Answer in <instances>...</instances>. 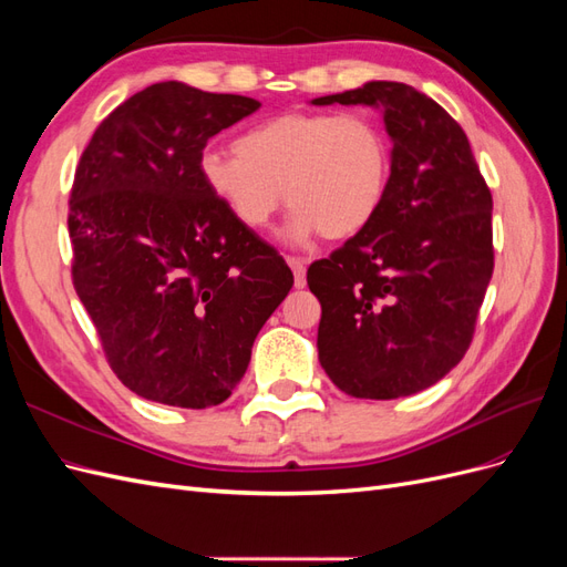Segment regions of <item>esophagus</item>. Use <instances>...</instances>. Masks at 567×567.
<instances>
[{
  "label": "esophagus",
  "mask_w": 567,
  "mask_h": 567,
  "mask_svg": "<svg viewBox=\"0 0 567 567\" xmlns=\"http://www.w3.org/2000/svg\"><path fill=\"white\" fill-rule=\"evenodd\" d=\"M286 262H288V267H290V269H293L296 288H305V284H307V279H305V274H307V262L302 260V257H286Z\"/></svg>",
  "instance_id": "obj_1"
}]
</instances>
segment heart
Listing matches in <instances>:
<instances>
[{
    "instance_id": "1",
    "label": "heart",
    "mask_w": 567,
    "mask_h": 567,
    "mask_svg": "<svg viewBox=\"0 0 567 567\" xmlns=\"http://www.w3.org/2000/svg\"><path fill=\"white\" fill-rule=\"evenodd\" d=\"M390 144L362 113H281L250 127L234 151H205L198 173L205 188L238 225L260 231L284 200L286 227L302 246L323 234L350 238L383 208L390 184Z\"/></svg>"
}]
</instances>
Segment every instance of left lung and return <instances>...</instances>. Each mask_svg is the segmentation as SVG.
<instances>
[{
	"label": "left lung",
	"instance_id": "left-lung-1",
	"mask_svg": "<svg viewBox=\"0 0 567 567\" xmlns=\"http://www.w3.org/2000/svg\"><path fill=\"white\" fill-rule=\"evenodd\" d=\"M381 111L390 184L371 225L307 269L321 302L319 364L350 398L398 400L466 354L494 269L492 194L468 136L402 82L312 99Z\"/></svg>",
	"mask_w": 567,
	"mask_h": 567
}]
</instances>
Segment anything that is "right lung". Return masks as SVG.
Masks as SVG:
<instances>
[{
    "mask_svg": "<svg viewBox=\"0 0 567 567\" xmlns=\"http://www.w3.org/2000/svg\"><path fill=\"white\" fill-rule=\"evenodd\" d=\"M262 104L158 82L92 136L71 194L73 284L115 375L144 400L225 402L293 271L241 227L198 161L210 136Z\"/></svg>",
    "mask_w": 567,
    "mask_h": 567,
    "instance_id": "add662e5",
    "label": "right lung"
}]
</instances>
